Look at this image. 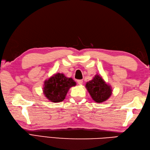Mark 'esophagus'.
<instances>
[{
	"instance_id": "34e87169",
	"label": "esophagus",
	"mask_w": 150,
	"mask_h": 150,
	"mask_svg": "<svg viewBox=\"0 0 150 150\" xmlns=\"http://www.w3.org/2000/svg\"><path fill=\"white\" fill-rule=\"evenodd\" d=\"M77 83H78V84L81 85L82 84H83V80H77Z\"/></svg>"
}]
</instances>
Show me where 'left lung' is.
I'll return each mask as SVG.
<instances>
[{"instance_id": "1", "label": "left lung", "mask_w": 150, "mask_h": 150, "mask_svg": "<svg viewBox=\"0 0 150 150\" xmlns=\"http://www.w3.org/2000/svg\"><path fill=\"white\" fill-rule=\"evenodd\" d=\"M86 88L93 100L96 103L105 101L112 94L110 86L99 75H95L92 80L88 82L86 84Z\"/></svg>"}]
</instances>
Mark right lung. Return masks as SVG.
<instances>
[{
    "instance_id": "add662e5",
    "label": "right lung",
    "mask_w": 150,
    "mask_h": 150,
    "mask_svg": "<svg viewBox=\"0 0 150 150\" xmlns=\"http://www.w3.org/2000/svg\"><path fill=\"white\" fill-rule=\"evenodd\" d=\"M76 85L71 78L65 77L63 73H58L45 81L43 93L49 101L54 103L62 101L69 89Z\"/></svg>"
}]
</instances>
